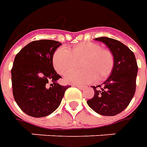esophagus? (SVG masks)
Segmentation results:
<instances>
[{
  "instance_id": "esophagus-1",
  "label": "esophagus",
  "mask_w": 147,
  "mask_h": 147,
  "mask_svg": "<svg viewBox=\"0 0 147 147\" xmlns=\"http://www.w3.org/2000/svg\"><path fill=\"white\" fill-rule=\"evenodd\" d=\"M73 86H76V87H78V88L80 90H84L86 87V86H81V85H77V84H73Z\"/></svg>"
}]
</instances>
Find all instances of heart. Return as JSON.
Returning <instances> with one entry per match:
<instances>
[{
    "instance_id": "obj_1",
    "label": "heart",
    "mask_w": 147,
    "mask_h": 147,
    "mask_svg": "<svg viewBox=\"0 0 147 147\" xmlns=\"http://www.w3.org/2000/svg\"><path fill=\"white\" fill-rule=\"evenodd\" d=\"M80 60L84 69L67 74L64 79L67 83L85 84L95 80L101 82L106 80L113 69L112 52L95 42H82L71 49L61 47L54 52L52 58L55 70L61 75L74 69Z\"/></svg>"
}]
</instances>
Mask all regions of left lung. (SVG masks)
Here are the masks:
<instances>
[{"label": "left lung", "instance_id": "left-lung-1", "mask_svg": "<svg viewBox=\"0 0 147 147\" xmlns=\"http://www.w3.org/2000/svg\"><path fill=\"white\" fill-rule=\"evenodd\" d=\"M95 40L105 43L110 49L114 66L102 86H93L94 95L87 100V104L98 114L115 116L127 107L135 94L138 65L134 53L120 41L107 37Z\"/></svg>", "mask_w": 147, "mask_h": 147}]
</instances>
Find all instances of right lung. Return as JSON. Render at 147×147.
I'll list each match as a JSON object with an SVG mask.
<instances>
[{
	"instance_id": "obj_1",
	"label": "right lung",
	"mask_w": 147,
	"mask_h": 147,
	"mask_svg": "<svg viewBox=\"0 0 147 147\" xmlns=\"http://www.w3.org/2000/svg\"><path fill=\"white\" fill-rule=\"evenodd\" d=\"M61 45L54 40L33 41L15 57L11 70L13 97L21 110L30 117H46L54 112L70 87L57 83L61 76L52 62Z\"/></svg>"
}]
</instances>
